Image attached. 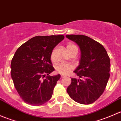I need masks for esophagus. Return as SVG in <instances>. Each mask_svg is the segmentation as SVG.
<instances>
[{"mask_svg":"<svg viewBox=\"0 0 121 121\" xmlns=\"http://www.w3.org/2000/svg\"><path fill=\"white\" fill-rule=\"evenodd\" d=\"M61 78H64V77H65V75H61Z\"/></svg>","mask_w":121,"mask_h":121,"instance_id":"34e87169","label":"esophagus"}]
</instances>
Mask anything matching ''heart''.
Instances as JSON below:
<instances>
[{
  "label": "heart",
  "mask_w": 121,
  "mask_h": 121,
  "mask_svg": "<svg viewBox=\"0 0 121 121\" xmlns=\"http://www.w3.org/2000/svg\"><path fill=\"white\" fill-rule=\"evenodd\" d=\"M67 50L69 54L73 52L74 50H78V48L74 44L72 43H68L66 46ZM50 59L52 62L56 61V57L55 53L54 51L52 52L50 55ZM74 67L72 64L69 63H59L56 66V70L59 74H62V75H67L69 72L71 71L74 69Z\"/></svg>",
  "instance_id": "obj_1"
}]
</instances>
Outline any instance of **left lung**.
Instances as JSON below:
<instances>
[{"mask_svg":"<svg viewBox=\"0 0 121 121\" xmlns=\"http://www.w3.org/2000/svg\"><path fill=\"white\" fill-rule=\"evenodd\" d=\"M75 41L81 50L80 64L74 73L81 79L71 78L67 89L74 101L81 104H91L102 94L110 74V59L99 43L84 35H67Z\"/></svg>","mask_w":121,"mask_h":121,"instance_id":"left-lung-1","label":"left lung"}]
</instances>
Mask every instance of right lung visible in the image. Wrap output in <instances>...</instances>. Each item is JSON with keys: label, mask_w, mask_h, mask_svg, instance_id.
<instances>
[{"label": "right lung", "mask_w": 121, "mask_h": 121, "mask_svg": "<svg viewBox=\"0 0 121 121\" xmlns=\"http://www.w3.org/2000/svg\"><path fill=\"white\" fill-rule=\"evenodd\" d=\"M64 39L63 35L36 36L16 52L11 62V75L16 90L26 103L39 106L52 98L60 75H48L54 70L50 55Z\"/></svg>", "instance_id": "obj_1"}]
</instances>
